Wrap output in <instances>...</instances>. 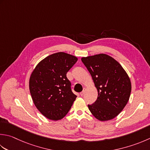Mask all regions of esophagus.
<instances>
[{"instance_id": "1", "label": "esophagus", "mask_w": 150, "mask_h": 150, "mask_svg": "<svg viewBox=\"0 0 150 150\" xmlns=\"http://www.w3.org/2000/svg\"><path fill=\"white\" fill-rule=\"evenodd\" d=\"M85 90H86V88H83V92H81L80 93V95H81V96H83L84 94V93H85Z\"/></svg>"}]
</instances>
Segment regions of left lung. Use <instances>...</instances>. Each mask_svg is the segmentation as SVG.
Here are the masks:
<instances>
[{
  "instance_id": "obj_1",
  "label": "left lung",
  "mask_w": 150,
  "mask_h": 150,
  "mask_svg": "<svg viewBox=\"0 0 150 150\" xmlns=\"http://www.w3.org/2000/svg\"><path fill=\"white\" fill-rule=\"evenodd\" d=\"M98 90V96L88 107L92 115L100 121L115 118L129 99L131 83L127 73L118 62L106 54L81 58Z\"/></svg>"
}]
</instances>
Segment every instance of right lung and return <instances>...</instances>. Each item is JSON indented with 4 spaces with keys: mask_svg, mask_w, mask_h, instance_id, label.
Listing matches in <instances>:
<instances>
[{
    "mask_svg": "<svg viewBox=\"0 0 150 150\" xmlns=\"http://www.w3.org/2000/svg\"><path fill=\"white\" fill-rule=\"evenodd\" d=\"M77 60L66 52H56L41 60L32 72L29 79L32 99L47 118L54 121L62 119L77 98L66 74Z\"/></svg>",
    "mask_w": 150,
    "mask_h": 150,
    "instance_id": "1",
    "label": "right lung"
}]
</instances>
